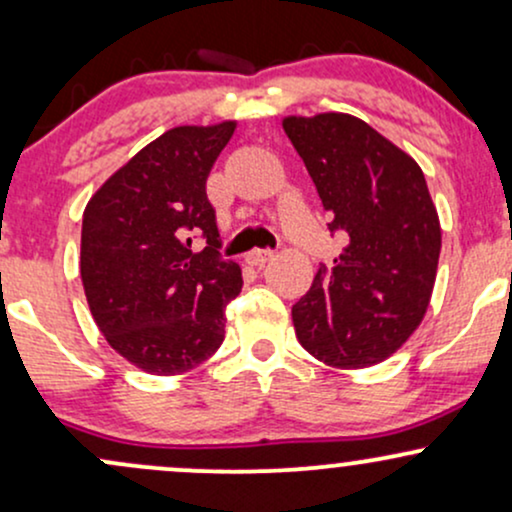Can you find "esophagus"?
Masks as SVG:
<instances>
[{
  "label": "esophagus",
  "instance_id": "34e87169",
  "mask_svg": "<svg viewBox=\"0 0 512 512\" xmlns=\"http://www.w3.org/2000/svg\"><path fill=\"white\" fill-rule=\"evenodd\" d=\"M274 257V250H252L248 255V262L252 267H262L264 262H269Z\"/></svg>",
  "mask_w": 512,
  "mask_h": 512
}]
</instances>
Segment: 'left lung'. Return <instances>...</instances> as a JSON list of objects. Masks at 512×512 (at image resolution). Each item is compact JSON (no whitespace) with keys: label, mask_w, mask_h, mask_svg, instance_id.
<instances>
[{"label":"left lung","mask_w":512,"mask_h":512,"mask_svg":"<svg viewBox=\"0 0 512 512\" xmlns=\"http://www.w3.org/2000/svg\"><path fill=\"white\" fill-rule=\"evenodd\" d=\"M330 233L349 245L293 305L298 342L332 368L385 361L424 320L436 281L440 223L421 168L358 117H286Z\"/></svg>","instance_id":"left-lung-1"}]
</instances>
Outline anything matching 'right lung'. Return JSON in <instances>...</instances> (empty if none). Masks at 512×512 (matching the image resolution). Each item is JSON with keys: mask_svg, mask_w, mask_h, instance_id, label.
Returning <instances> with one entry per match:
<instances>
[{"mask_svg": "<svg viewBox=\"0 0 512 512\" xmlns=\"http://www.w3.org/2000/svg\"><path fill=\"white\" fill-rule=\"evenodd\" d=\"M236 122L175 127L105 180L81 223V281L98 330L151 375L197 368L219 349L243 289L221 257L207 178ZM205 240L197 253L194 240Z\"/></svg>", "mask_w": 512, "mask_h": 512, "instance_id": "right-lung-1", "label": "right lung"}]
</instances>
